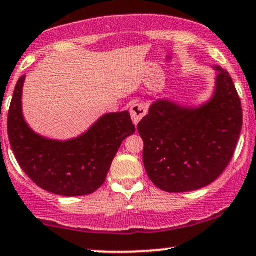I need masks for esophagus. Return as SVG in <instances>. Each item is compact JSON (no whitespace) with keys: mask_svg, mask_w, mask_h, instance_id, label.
I'll return each instance as SVG.
<instances>
[{"mask_svg":"<svg viewBox=\"0 0 256 256\" xmlns=\"http://www.w3.org/2000/svg\"><path fill=\"white\" fill-rule=\"evenodd\" d=\"M146 107L144 104H132V107L130 108V113H131V118H132V122H134V125H137L138 122L142 120L143 116H146Z\"/></svg>","mask_w":256,"mask_h":256,"instance_id":"1","label":"esophagus"}]
</instances>
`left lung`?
<instances>
[{
	"label": "left lung",
	"instance_id": "8db88e82",
	"mask_svg": "<svg viewBox=\"0 0 256 256\" xmlns=\"http://www.w3.org/2000/svg\"><path fill=\"white\" fill-rule=\"evenodd\" d=\"M210 98L188 104L158 98L137 128L144 142L148 177L167 192H188L213 183L231 161L242 131L240 100L218 64Z\"/></svg>",
	"mask_w": 256,
	"mask_h": 256
}]
</instances>
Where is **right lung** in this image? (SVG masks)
I'll return each mask as SVG.
<instances>
[{
  "mask_svg": "<svg viewBox=\"0 0 256 256\" xmlns=\"http://www.w3.org/2000/svg\"><path fill=\"white\" fill-rule=\"evenodd\" d=\"M18 80L8 112V137L18 162L34 183L61 196L92 194L104 183L122 140L136 131L128 110L106 113L77 137L55 140L38 134L22 112Z\"/></svg>",
  "mask_w": 256,
  "mask_h": 256,
  "instance_id": "obj_1",
  "label": "right lung"
}]
</instances>
